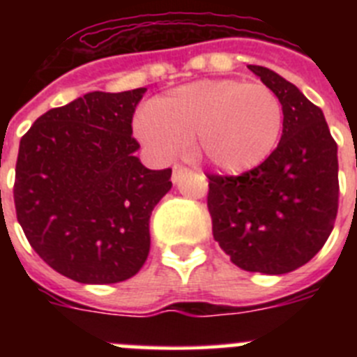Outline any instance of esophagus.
Wrapping results in <instances>:
<instances>
[{
	"mask_svg": "<svg viewBox=\"0 0 357 357\" xmlns=\"http://www.w3.org/2000/svg\"><path fill=\"white\" fill-rule=\"evenodd\" d=\"M188 172H189V169L184 168V166H175V168H173L172 181L175 182V184H176V182H181V178H182V176H184Z\"/></svg>",
	"mask_w": 357,
	"mask_h": 357,
	"instance_id": "1",
	"label": "esophagus"
}]
</instances>
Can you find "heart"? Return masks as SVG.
Instances as JSON below:
<instances>
[{"label": "heart", "mask_w": 357, "mask_h": 357, "mask_svg": "<svg viewBox=\"0 0 357 357\" xmlns=\"http://www.w3.org/2000/svg\"><path fill=\"white\" fill-rule=\"evenodd\" d=\"M282 118L280 100L270 87L218 78L151 98L135 132L157 159L182 155L195 139L198 153L213 168L238 175L272 155Z\"/></svg>", "instance_id": "obj_1"}]
</instances>
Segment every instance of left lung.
<instances>
[{
	"mask_svg": "<svg viewBox=\"0 0 357 357\" xmlns=\"http://www.w3.org/2000/svg\"><path fill=\"white\" fill-rule=\"evenodd\" d=\"M282 105L272 155L239 176H209L213 236L247 272L282 275L326 245L338 213V146L321 109L263 66H248Z\"/></svg>",
	"mask_w": 357,
	"mask_h": 357,
	"instance_id": "8db88e82",
	"label": "left lung"
}]
</instances>
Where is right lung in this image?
Segmentation results:
<instances>
[{"label": "right lung", "instance_id": "right-lung-1", "mask_svg": "<svg viewBox=\"0 0 357 357\" xmlns=\"http://www.w3.org/2000/svg\"><path fill=\"white\" fill-rule=\"evenodd\" d=\"M144 93H87L40 116L19 143V225L44 263L82 284L139 272L151 211L172 189V169L135 155L132 116Z\"/></svg>", "mask_w": 357, "mask_h": 357}]
</instances>
